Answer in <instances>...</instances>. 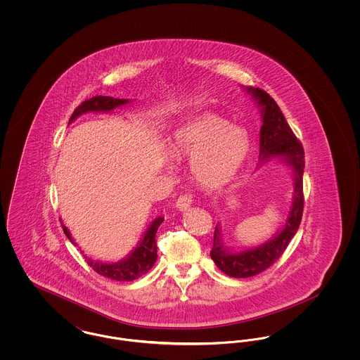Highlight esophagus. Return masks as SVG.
Masks as SVG:
<instances>
[{
	"label": "esophagus",
	"instance_id": "esophagus-1",
	"mask_svg": "<svg viewBox=\"0 0 360 360\" xmlns=\"http://www.w3.org/2000/svg\"><path fill=\"white\" fill-rule=\"evenodd\" d=\"M191 205V197L190 195H179L178 197V200H176V202H175V206H176V209H179V210H188V207Z\"/></svg>",
	"mask_w": 360,
	"mask_h": 360
}]
</instances>
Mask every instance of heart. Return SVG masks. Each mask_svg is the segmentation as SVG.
I'll list each match as a JSON object with an SVG mask.
<instances>
[{"mask_svg": "<svg viewBox=\"0 0 360 360\" xmlns=\"http://www.w3.org/2000/svg\"><path fill=\"white\" fill-rule=\"evenodd\" d=\"M174 156L191 158L193 179L207 188H223L239 172L250 151L248 132L223 117L204 113L172 134Z\"/></svg>", "mask_w": 360, "mask_h": 360, "instance_id": "1", "label": "heart"}]
</instances>
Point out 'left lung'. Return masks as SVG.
<instances>
[{
	"mask_svg": "<svg viewBox=\"0 0 360 360\" xmlns=\"http://www.w3.org/2000/svg\"><path fill=\"white\" fill-rule=\"evenodd\" d=\"M245 91L254 98L262 117L260 139H259V163L257 167L264 163L278 159L290 167L294 190L291 197L290 209L286 221L275 232L271 239L266 243L232 251L224 245L221 224L216 225L213 247L210 257L224 274L232 278H248L259 274L269 269L283 251L288 248L290 240L300 228L302 210H304V193H302V175L305 169L304 148L292 134L289 124L274 100L262 89L244 87Z\"/></svg>",
	"mask_w": 360,
	"mask_h": 360,
	"instance_id": "8db88e82",
	"label": "left lung"
}]
</instances>
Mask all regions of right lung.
Instances as JSON below:
<instances>
[{"mask_svg": "<svg viewBox=\"0 0 360 360\" xmlns=\"http://www.w3.org/2000/svg\"><path fill=\"white\" fill-rule=\"evenodd\" d=\"M129 103H131V100H127V98H113V97H105V96L93 97L90 100H86L85 103H81L74 110V113L70 117L69 124L86 113L112 112L116 108H120V106H124ZM163 220H165V217H162V216L156 217L154 221L150 224L147 231L144 232L143 238L139 240L136 247L127 257H122L117 262L106 263V262L94 260L91 257L84 255L87 264L96 273L106 276L109 279H113V281H120V282L135 281L139 276L148 273L153 269V266L156 262V257H158L155 235H156L159 225L163 223ZM62 226H63L65 235L69 238L71 243H74L77 245V243L71 238V233H70L69 229L65 226V224H62ZM81 252H84V251H81Z\"/></svg>", "mask_w": 360, "mask_h": 360, "instance_id": "right-lung-1", "label": "right lung"}]
</instances>
